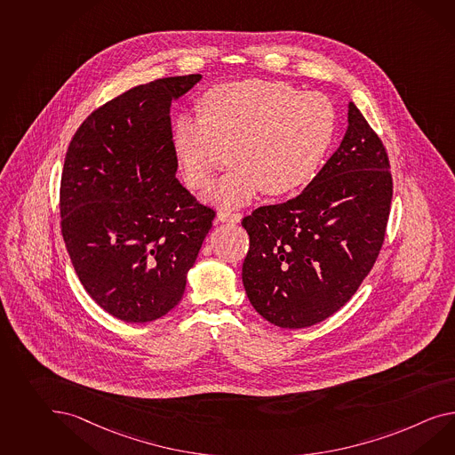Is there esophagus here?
<instances>
[{
	"label": "esophagus",
	"mask_w": 455,
	"mask_h": 455,
	"mask_svg": "<svg viewBox=\"0 0 455 455\" xmlns=\"http://www.w3.org/2000/svg\"><path fill=\"white\" fill-rule=\"evenodd\" d=\"M243 214L241 212H226V211H220L218 212V221L220 222H241Z\"/></svg>",
	"instance_id": "1"
}]
</instances>
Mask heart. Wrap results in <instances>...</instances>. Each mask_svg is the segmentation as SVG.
Segmentation results:
<instances>
[{"label":"heart","mask_w":455,"mask_h":455,"mask_svg":"<svg viewBox=\"0 0 455 455\" xmlns=\"http://www.w3.org/2000/svg\"><path fill=\"white\" fill-rule=\"evenodd\" d=\"M201 107L203 114L176 116V155L188 185L201 189L229 147L233 164L210 193L226 210L244 206L260 189L280 196L307 185L335 139L331 102L289 82H226L203 93Z\"/></svg>","instance_id":"heart-1"}]
</instances>
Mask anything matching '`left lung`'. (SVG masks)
<instances>
[{
	"label": "left lung",
	"instance_id": "left-lung-1",
	"mask_svg": "<svg viewBox=\"0 0 455 455\" xmlns=\"http://www.w3.org/2000/svg\"><path fill=\"white\" fill-rule=\"evenodd\" d=\"M391 199L385 145L350 102L347 133L308 187L243 220V282L257 314L305 328L338 312L373 268Z\"/></svg>",
	"mask_w": 455,
	"mask_h": 455
}]
</instances>
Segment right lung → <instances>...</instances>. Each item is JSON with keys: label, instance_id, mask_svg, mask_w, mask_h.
I'll return each mask as SVG.
<instances>
[{"label": "right lung", "instance_id": "right-lung-1", "mask_svg": "<svg viewBox=\"0 0 455 455\" xmlns=\"http://www.w3.org/2000/svg\"><path fill=\"white\" fill-rule=\"evenodd\" d=\"M199 81L164 77L118 95L66 153L59 208L70 262L95 303L129 323L180 303L216 216L176 180L170 107Z\"/></svg>", "mask_w": 455, "mask_h": 455}]
</instances>
